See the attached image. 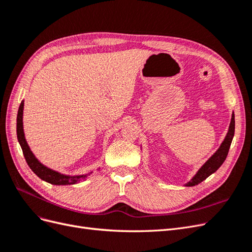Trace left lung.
Returning <instances> with one entry per match:
<instances>
[{
  "label": "left lung",
  "mask_w": 252,
  "mask_h": 252,
  "mask_svg": "<svg viewBox=\"0 0 252 252\" xmlns=\"http://www.w3.org/2000/svg\"><path fill=\"white\" fill-rule=\"evenodd\" d=\"M234 125H235L234 113L232 112L230 125H229V128H228V132L225 136L224 141L222 142V144H220V146L219 147V149L215 152V154H213L207 159V161L203 164L201 168L197 170V172L193 175L192 179L189 182H187L184 186L192 187V186L200 184L201 182L207 179L209 175H211L213 172H216L220 168V165L224 163V161L227 158L228 151H229L230 145H231L233 135H234Z\"/></svg>",
  "instance_id": "obj_1"
}]
</instances>
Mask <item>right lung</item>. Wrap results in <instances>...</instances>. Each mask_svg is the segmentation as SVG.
<instances>
[{
  "label": "right lung",
  "mask_w": 252,
  "mask_h": 252,
  "mask_svg": "<svg viewBox=\"0 0 252 252\" xmlns=\"http://www.w3.org/2000/svg\"><path fill=\"white\" fill-rule=\"evenodd\" d=\"M23 110H24V101H22L18 111L17 135H18V141L23 150V155H24V158L26 159L28 166L30 167V169H32L41 180L50 183L52 185H73L82 181H85L88 175L90 173H93V171L86 174L67 175V174H63L48 168L47 166L43 165L39 159L35 158V156L32 154V151L30 150L27 141L25 139L24 127H23Z\"/></svg>",
  "instance_id": "right-lung-1"
}]
</instances>
